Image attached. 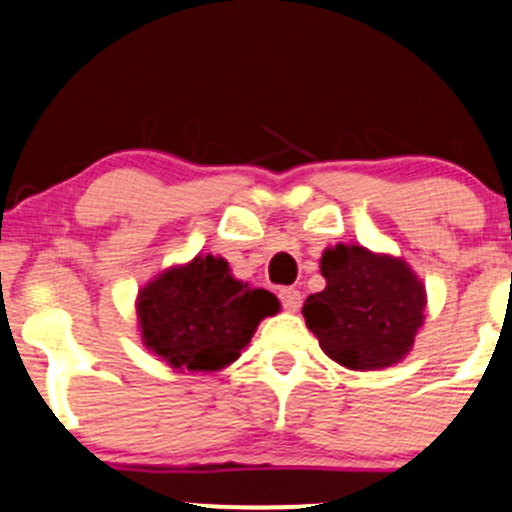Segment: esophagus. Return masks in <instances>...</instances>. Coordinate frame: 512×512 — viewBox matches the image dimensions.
<instances>
[{
    "instance_id": "obj_1",
    "label": "esophagus",
    "mask_w": 512,
    "mask_h": 512,
    "mask_svg": "<svg viewBox=\"0 0 512 512\" xmlns=\"http://www.w3.org/2000/svg\"><path fill=\"white\" fill-rule=\"evenodd\" d=\"M279 299H282V306L289 313H296L301 308V291L291 289V286H289V289L279 291Z\"/></svg>"
}]
</instances>
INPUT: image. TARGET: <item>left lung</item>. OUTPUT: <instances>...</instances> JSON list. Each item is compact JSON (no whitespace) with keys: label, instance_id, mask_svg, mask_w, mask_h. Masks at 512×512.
Here are the masks:
<instances>
[{"label":"left lung","instance_id":"left-lung-1","mask_svg":"<svg viewBox=\"0 0 512 512\" xmlns=\"http://www.w3.org/2000/svg\"><path fill=\"white\" fill-rule=\"evenodd\" d=\"M325 289L303 303L320 350L352 372L406 359L425 323V284L403 257L338 243L320 257Z\"/></svg>","mask_w":512,"mask_h":512}]
</instances>
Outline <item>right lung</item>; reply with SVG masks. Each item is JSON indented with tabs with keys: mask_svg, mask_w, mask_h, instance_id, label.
I'll use <instances>...</instances> for the list:
<instances>
[{
	"mask_svg": "<svg viewBox=\"0 0 512 512\" xmlns=\"http://www.w3.org/2000/svg\"><path fill=\"white\" fill-rule=\"evenodd\" d=\"M279 308L277 296L250 289L213 255L162 269L136 296L140 340L174 372L226 369Z\"/></svg>",
	"mask_w": 512,
	"mask_h": 512,
	"instance_id": "add662e5",
	"label": "right lung"
}]
</instances>
